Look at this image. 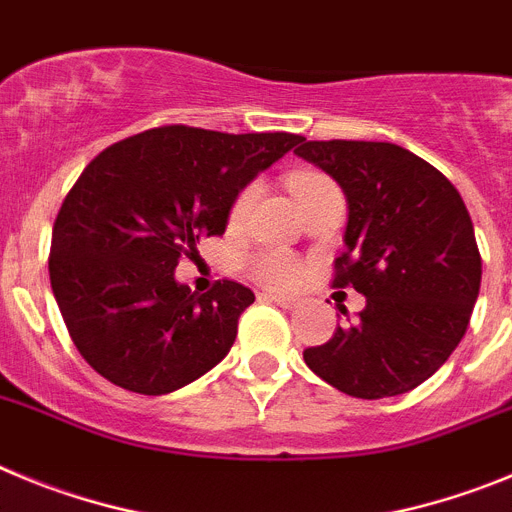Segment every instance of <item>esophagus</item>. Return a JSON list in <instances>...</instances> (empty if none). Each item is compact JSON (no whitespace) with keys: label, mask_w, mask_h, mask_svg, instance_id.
Returning a JSON list of instances; mask_svg holds the SVG:
<instances>
[{"label":"esophagus","mask_w":512,"mask_h":512,"mask_svg":"<svg viewBox=\"0 0 512 512\" xmlns=\"http://www.w3.org/2000/svg\"><path fill=\"white\" fill-rule=\"evenodd\" d=\"M260 301H273V303H278V306H283V308H293L298 303L296 298L280 296V293H260Z\"/></svg>","instance_id":"1"}]
</instances>
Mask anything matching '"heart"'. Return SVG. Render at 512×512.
Masks as SVG:
<instances>
[{
  "label": "heart",
  "instance_id": "obj_1",
  "mask_svg": "<svg viewBox=\"0 0 512 512\" xmlns=\"http://www.w3.org/2000/svg\"><path fill=\"white\" fill-rule=\"evenodd\" d=\"M329 178L319 176V173H293L290 176V188L296 193L298 199H303L306 193L316 191L321 186H329ZM257 199H260V183H247L242 186V191L234 196L232 206H229V224L237 227V224H245L247 216L255 209ZM250 273L252 278L260 280L265 285H273V288H288V285L296 283L301 278V265H298L293 257H288L285 252H260L250 260Z\"/></svg>",
  "mask_w": 512,
  "mask_h": 512
}]
</instances>
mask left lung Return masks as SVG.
I'll use <instances>...</instances> for the list:
<instances>
[{"label": "left lung", "instance_id": "obj_1", "mask_svg": "<svg viewBox=\"0 0 512 512\" xmlns=\"http://www.w3.org/2000/svg\"><path fill=\"white\" fill-rule=\"evenodd\" d=\"M296 155L344 188L347 250L331 285L367 298L357 319L303 359L352 398L408 393L457 349L480 296L467 206L441 170L393 142L303 140Z\"/></svg>", "mask_w": 512, "mask_h": 512}]
</instances>
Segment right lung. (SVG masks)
Here are the masks:
<instances>
[{
	"label": "right lung",
	"mask_w": 512,
	"mask_h": 512,
	"mask_svg": "<svg viewBox=\"0 0 512 512\" xmlns=\"http://www.w3.org/2000/svg\"><path fill=\"white\" fill-rule=\"evenodd\" d=\"M298 142L168 124L86 165L55 216L48 270L68 334L101 377L165 395L227 357L255 293L234 280L191 293L173 270L222 237L234 196Z\"/></svg>",
	"instance_id": "obj_1"
}]
</instances>
